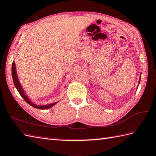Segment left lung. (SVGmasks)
<instances>
[{
    "mask_svg": "<svg viewBox=\"0 0 156 156\" xmlns=\"http://www.w3.org/2000/svg\"><path fill=\"white\" fill-rule=\"evenodd\" d=\"M140 79H141V76H140V80H139V84H140Z\"/></svg>",
    "mask_w": 156,
    "mask_h": 156,
    "instance_id": "obj_1",
    "label": "left lung"
}]
</instances>
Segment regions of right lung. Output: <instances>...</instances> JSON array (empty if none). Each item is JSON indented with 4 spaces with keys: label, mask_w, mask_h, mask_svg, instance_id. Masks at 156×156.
I'll return each mask as SVG.
<instances>
[{
    "label": "right lung",
    "mask_w": 156,
    "mask_h": 156,
    "mask_svg": "<svg viewBox=\"0 0 156 156\" xmlns=\"http://www.w3.org/2000/svg\"><path fill=\"white\" fill-rule=\"evenodd\" d=\"M12 80L14 82V86H15L16 88L17 89L18 92H19L20 95L28 104H30V106H32V107L38 108V109H41V110H46V109H48V108L52 107L58 102H54L52 104H46V105H37V104H34L32 102H31L30 100L28 98V97L26 95V94H25V92L24 91V89L23 88V87H22L20 83L19 80V78H18L14 61H13L12 64Z\"/></svg>",
    "instance_id": "1"
}]
</instances>
